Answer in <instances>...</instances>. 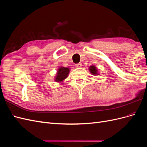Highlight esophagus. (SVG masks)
I'll return each instance as SVG.
<instances>
[{"label":"esophagus","instance_id":"obj_1","mask_svg":"<svg viewBox=\"0 0 147 147\" xmlns=\"http://www.w3.org/2000/svg\"><path fill=\"white\" fill-rule=\"evenodd\" d=\"M82 64L81 63H78V64H75V67H77V68L82 67Z\"/></svg>","mask_w":147,"mask_h":147}]
</instances>
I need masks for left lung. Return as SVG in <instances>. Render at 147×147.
Returning a JSON list of instances; mask_svg holds the SVG:
<instances>
[{
  "instance_id": "1",
  "label": "left lung",
  "mask_w": 147,
  "mask_h": 147,
  "mask_svg": "<svg viewBox=\"0 0 147 147\" xmlns=\"http://www.w3.org/2000/svg\"><path fill=\"white\" fill-rule=\"evenodd\" d=\"M90 72H91L92 75H97V69L96 68V67L94 66V65L90 66Z\"/></svg>"
}]
</instances>
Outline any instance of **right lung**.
<instances>
[{
	"label": "right lung",
	"mask_w": 147,
	"mask_h": 147,
	"mask_svg": "<svg viewBox=\"0 0 147 147\" xmlns=\"http://www.w3.org/2000/svg\"><path fill=\"white\" fill-rule=\"evenodd\" d=\"M69 71H70V69L67 67H61L59 68L58 70H57V75L55 78V81L62 82L63 80H64L65 78L67 77Z\"/></svg>",
	"instance_id": "add662e5"
}]
</instances>
